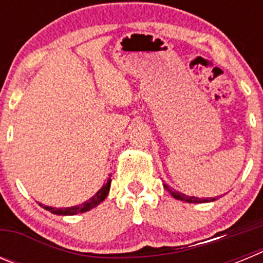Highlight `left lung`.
<instances>
[{
    "label": "left lung",
    "instance_id": "1",
    "mask_svg": "<svg viewBox=\"0 0 263 263\" xmlns=\"http://www.w3.org/2000/svg\"><path fill=\"white\" fill-rule=\"evenodd\" d=\"M164 188H166L167 191L170 192V194L173 195L175 199H178V200H182V201H185V203H208V201H213L216 200L215 197H211V199H200V197H195V196H188V195L185 194H182V192H178V191H171L168 188V185L163 184Z\"/></svg>",
    "mask_w": 263,
    "mask_h": 263
}]
</instances>
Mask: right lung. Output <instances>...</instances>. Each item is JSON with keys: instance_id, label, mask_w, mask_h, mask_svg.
I'll return each mask as SVG.
<instances>
[{"instance_id": "add662e5", "label": "right lung", "mask_w": 263, "mask_h": 263, "mask_svg": "<svg viewBox=\"0 0 263 263\" xmlns=\"http://www.w3.org/2000/svg\"><path fill=\"white\" fill-rule=\"evenodd\" d=\"M110 183H111V179L108 178L106 183H104L103 187L100 188L95 196H92L89 200L84 201L83 204H79V205L68 206V208H52V206H48V205H42V204H39V205L43 206L45 210L50 211L51 213H55V215L72 216V215H78V213H84V212H87V211L92 210V208H95V206L99 205L101 201L105 200V197L108 196L109 190H110Z\"/></svg>"}]
</instances>
